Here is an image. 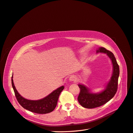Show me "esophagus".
I'll return each instance as SVG.
<instances>
[{"label": "esophagus", "mask_w": 133, "mask_h": 133, "mask_svg": "<svg viewBox=\"0 0 133 133\" xmlns=\"http://www.w3.org/2000/svg\"><path fill=\"white\" fill-rule=\"evenodd\" d=\"M70 80L71 81V82H76L77 81V78L76 77V76H71L70 78Z\"/></svg>", "instance_id": "obj_1"}]
</instances>
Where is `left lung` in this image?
Masks as SVG:
<instances>
[{
    "label": "left lung",
    "mask_w": 133,
    "mask_h": 133,
    "mask_svg": "<svg viewBox=\"0 0 133 133\" xmlns=\"http://www.w3.org/2000/svg\"><path fill=\"white\" fill-rule=\"evenodd\" d=\"M99 52L106 53L111 59L113 65V73L105 89L99 94H92L86 86L78 85L80 93L78 97V101L80 104L85 108L92 109L105 104L112 98L117 91L119 68L116 58L112 52L104 47L98 48L97 53Z\"/></svg>",
    "instance_id": "left-lung-1"
}]
</instances>
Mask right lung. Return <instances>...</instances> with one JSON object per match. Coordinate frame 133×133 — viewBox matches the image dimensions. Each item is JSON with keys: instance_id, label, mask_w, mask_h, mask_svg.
I'll use <instances>...</instances> for the list:
<instances>
[{"instance_id": "obj_1", "label": "right lung", "mask_w": 133, "mask_h": 133, "mask_svg": "<svg viewBox=\"0 0 133 133\" xmlns=\"http://www.w3.org/2000/svg\"><path fill=\"white\" fill-rule=\"evenodd\" d=\"M12 78L13 76H12L11 82L17 101L23 108L36 114H44L53 111L56 107L57 101L61 92L64 89V86H62L51 92L46 97L40 100H28L22 97L17 92L14 85Z\"/></svg>"}]
</instances>
